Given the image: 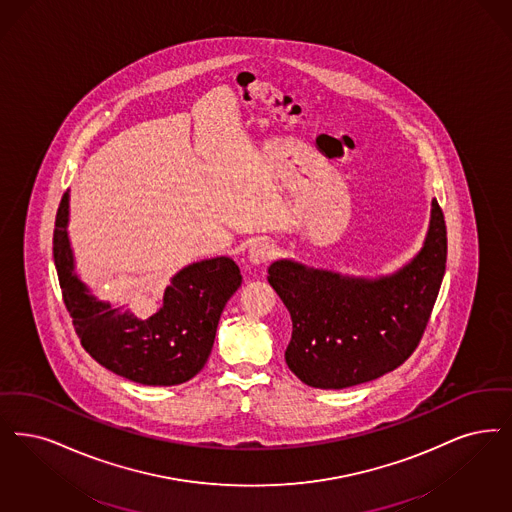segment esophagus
<instances>
[{
	"label": "esophagus",
	"instance_id": "34e87169",
	"mask_svg": "<svg viewBox=\"0 0 512 512\" xmlns=\"http://www.w3.org/2000/svg\"><path fill=\"white\" fill-rule=\"evenodd\" d=\"M276 246L272 244V242H268V240H259V242H255L253 246L249 247V261L253 263V265H265L268 261H272L274 257H276Z\"/></svg>",
	"mask_w": 512,
	"mask_h": 512
}]
</instances>
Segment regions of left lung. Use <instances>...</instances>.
Listing matches in <instances>:
<instances>
[{"mask_svg":"<svg viewBox=\"0 0 512 512\" xmlns=\"http://www.w3.org/2000/svg\"><path fill=\"white\" fill-rule=\"evenodd\" d=\"M448 236L432 200L419 255L381 280L345 278L293 261L268 266L291 322L289 369L314 389H347L402 366L419 347L446 272Z\"/></svg>","mask_w":512,"mask_h":512,"instance_id":"1","label":"left lung"}]
</instances>
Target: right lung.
<instances>
[{
  "label": "right lung",
  "instance_id": "1",
  "mask_svg": "<svg viewBox=\"0 0 512 512\" xmlns=\"http://www.w3.org/2000/svg\"><path fill=\"white\" fill-rule=\"evenodd\" d=\"M68 192L62 196L53 257L62 301L82 347L103 368L148 387H171L204 368L226 301L242 284L238 265L228 257L186 266L165 289L164 305L148 320L89 295L74 274L66 236Z\"/></svg>",
  "mask_w": 512,
  "mask_h": 512
}]
</instances>
